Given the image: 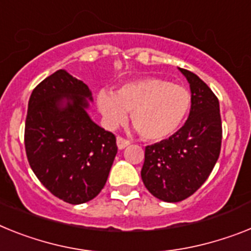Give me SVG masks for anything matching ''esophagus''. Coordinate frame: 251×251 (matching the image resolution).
<instances>
[{
	"instance_id": "esophagus-1",
	"label": "esophagus",
	"mask_w": 251,
	"mask_h": 251,
	"mask_svg": "<svg viewBox=\"0 0 251 251\" xmlns=\"http://www.w3.org/2000/svg\"><path fill=\"white\" fill-rule=\"evenodd\" d=\"M116 144H117V148H119L120 151H122V149L126 148V147L130 144V142L129 140H126V139L121 138V136H117V139H116Z\"/></svg>"
}]
</instances>
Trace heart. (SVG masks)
<instances>
[{
  "label": "heart",
  "mask_w": 251,
  "mask_h": 251,
  "mask_svg": "<svg viewBox=\"0 0 251 251\" xmlns=\"http://www.w3.org/2000/svg\"><path fill=\"white\" fill-rule=\"evenodd\" d=\"M97 108L104 125L115 129L130 112L132 125L147 140H163L177 131L191 108V94L182 85L161 77H144L119 89L98 90Z\"/></svg>",
  "instance_id": "obj_1"
}]
</instances>
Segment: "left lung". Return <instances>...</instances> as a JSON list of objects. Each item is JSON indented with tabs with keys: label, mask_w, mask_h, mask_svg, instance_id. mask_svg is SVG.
<instances>
[{
	"label": "left lung",
	"mask_w": 251,
	"mask_h": 251,
	"mask_svg": "<svg viewBox=\"0 0 251 251\" xmlns=\"http://www.w3.org/2000/svg\"><path fill=\"white\" fill-rule=\"evenodd\" d=\"M190 85L191 108L185 125L168 139L145 148L142 180L159 201H184L205 182L220 157V102L201 77L180 69Z\"/></svg>",
	"instance_id": "1"
}]
</instances>
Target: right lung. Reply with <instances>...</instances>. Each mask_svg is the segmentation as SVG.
I'll use <instances>...</instances> for the list:
<instances>
[{
	"label": "right lung",
	"mask_w": 251,
	"mask_h": 251,
	"mask_svg": "<svg viewBox=\"0 0 251 251\" xmlns=\"http://www.w3.org/2000/svg\"><path fill=\"white\" fill-rule=\"evenodd\" d=\"M90 102L88 85L61 69L38 84L28 103L29 165L54 197L70 204L100 193L117 153L115 135L90 119Z\"/></svg>",
	"instance_id": "1"
}]
</instances>
